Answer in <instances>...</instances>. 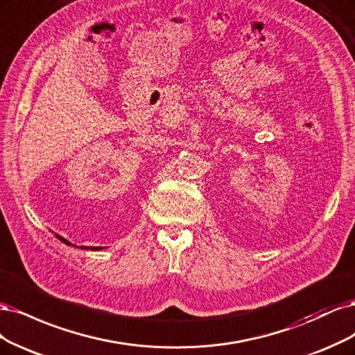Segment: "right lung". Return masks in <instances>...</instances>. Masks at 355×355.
<instances>
[{"label": "right lung", "mask_w": 355, "mask_h": 355, "mask_svg": "<svg viewBox=\"0 0 355 355\" xmlns=\"http://www.w3.org/2000/svg\"><path fill=\"white\" fill-rule=\"evenodd\" d=\"M57 237H59V239L62 240V242H64L66 245H71L69 242H67V240H66V239H63V237H60V236H57ZM81 248H83V249H88V248H84V246H81ZM91 249H100V248H91Z\"/></svg>", "instance_id": "obj_1"}]
</instances>
